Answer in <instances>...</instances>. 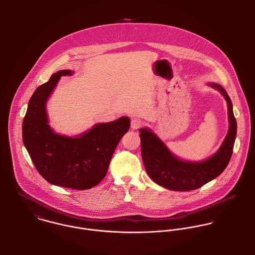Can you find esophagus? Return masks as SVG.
Returning a JSON list of instances; mask_svg holds the SVG:
<instances>
[{"mask_svg": "<svg viewBox=\"0 0 255 255\" xmlns=\"http://www.w3.org/2000/svg\"><path fill=\"white\" fill-rule=\"evenodd\" d=\"M142 121L140 120V119H137V118H134V119H132L131 120V122H130V127H131V128L132 129H137V128H139L141 126H142Z\"/></svg>", "mask_w": 255, "mask_h": 255, "instance_id": "34e87169", "label": "esophagus"}]
</instances>
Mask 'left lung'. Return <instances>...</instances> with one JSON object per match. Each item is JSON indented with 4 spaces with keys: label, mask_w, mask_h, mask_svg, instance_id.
Wrapping results in <instances>:
<instances>
[{
    "label": "left lung",
    "mask_w": 255,
    "mask_h": 255,
    "mask_svg": "<svg viewBox=\"0 0 255 255\" xmlns=\"http://www.w3.org/2000/svg\"><path fill=\"white\" fill-rule=\"evenodd\" d=\"M218 89L228 104L230 128L224 142L210 158L201 162L182 161L176 157L160 138L149 128H140L141 156L148 176L159 185L175 190L187 191L201 187L219 175L228 166L237 136V121L232 101L226 90L219 84L210 83Z\"/></svg>",
    "instance_id": "1"
}]
</instances>
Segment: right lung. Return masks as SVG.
<instances>
[{
    "label": "right lung",
    "mask_w": 255,
    "mask_h": 255,
    "mask_svg": "<svg viewBox=\"0 0 255 255\" xmlns=\"http://www.w3.org/2000/svg\"><path fill=\"white\" fill-rule=\"evenodd\" d=\"M73 73L60 71L37 87L23 119L22 139L38 173L47 182L82 190L105 178L116 147L129 129L130 120L122 117L97 124L74 137L55 133L48 125L46 103L61 76Z\"/></svg>",
    "instance_id": "right-lung-1"
}]
</instances>
